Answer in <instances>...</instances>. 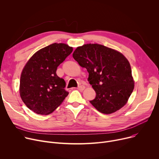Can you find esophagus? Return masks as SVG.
<instances>
[{
    "label": "esophagus",
    "instance_id": "34e87169",
    "mask_svg": "<svg viewBox=\"0 0 159 159\" xmlns=\"http://www.w3.org/2000/svg\"><path fill=\"white\" fill-rule=\"evenodd\" d=\"M84 89H85V86L83 85H80L77 88V89H79V91H83Z\"/></svg>",
    "mask_w": 159,
    "mask_h": 159
}]
</instances>
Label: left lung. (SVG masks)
Returning a JSON list of instances; mask_svg holds the SVG:
<instances>
[{
  "instance_id": "obj_1",
  "label": "left lung",
  "mask_w": 159,
  "mask_h": 159,
  "mask_svg": "<svg viewBox=\"0 0 159 159\" xmlns=\"http://www.w3.org/2000/svg\"><path fill=\"white\" fill-rule=\"evenodd\" d=\"M73 57L89 73L88 80L96 92L90 101L104 114L120 110L126 104L134 89L129 62L122 53L97 44L78 47Z\"/></svg>"
}]
</instances>
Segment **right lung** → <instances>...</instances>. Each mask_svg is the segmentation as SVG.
Wrapping results in <instances>:
<instances>
[{
  "mask_svg": "<svg viewBox=\"0 0 159 159\" xmlns=\"http://www.w3.org/2000/svg\"><path fill=\"white\" fill-rule=\"evenodd\" d=\"M73 52V48L53 43L33 55L22 70L20 95L24 103L39 115L52 113L68 96L65 80L57 76V67Z\"/></svg>",
  "mask_w": 159,
  "mask_h": 159,
  "instance_id": "1",
  "label": "right lung"
}]
</instances>
